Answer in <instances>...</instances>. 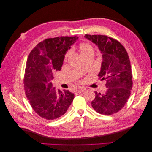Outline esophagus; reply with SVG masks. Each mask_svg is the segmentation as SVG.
I'll return each instance as SVG.
<instances>
[{
	"label": "esophagus",
	"instance_id": "esophagus-1",
	"mask_svg": "<svg viewBox=\"0 0 152 152\" xmlns=\"http://www.w3.org/2000/svg\"><path fill=\"white\" fill-rule=\"evenodd\" d=\"M86 91V89H84V88H82V87H80V88H79V89H77V91H76V93H84V92Z\"/></svg>",
	"mask_w": 152,
	"mask_h": 152
}]
</instances>
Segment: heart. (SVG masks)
I'll return each mask as SVG.
<instances>
[{"instance_id": "heart-1", "label": "heart", "mask_w": 152, "mask_h": 152, "mask_svg": "<svg viewBox=\"0 0 152 152\" xmlns=\"http://www.w3.org/2000/svg\"><path fill=\"white\" fill-rule=\"evenodd\" d=\"M78 49L80 52L81 56H83L84 55H86L89 53H94V49L93 46L89 43L87 42H82L78 46ZM69 56V53H67L65 56V58H66Z\"/></svg>"}]
</instances>
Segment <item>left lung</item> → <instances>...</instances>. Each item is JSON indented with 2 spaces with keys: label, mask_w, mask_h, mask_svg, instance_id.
<instances>
[{
  "label": "left lung",
  "mask_w": 152,
  "mask_h": 152,
  "mask_svg": "<svg viewBox=\"0 0 152 152\" xmlns=\"http://www.w3.org/2000/svg\"><path fill=\"white\" fill-rule=\"evenodd\" d=\"M85 37L98 45L103 61L98 77L106 80L107 91L101 94L95 92L91 105L103 115L118 112L126 104L132 87V75L129 58L126 49L118 40L106 35H88Z\"/></svg>",
  "instance_id": "obj_1"
}]
</instances>
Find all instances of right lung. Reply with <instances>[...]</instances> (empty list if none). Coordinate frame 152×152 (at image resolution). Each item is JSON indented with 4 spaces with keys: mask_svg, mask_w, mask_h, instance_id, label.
Wrapping results in <instances>:
<instances>
[{
    "mask_svg": "<svg viewBox=\"0 0 152 152\" xmlns=\"http://www.w3.org/2000/svg\"><path fill=\"white\" fill-rule=\"evenodd\" d=\"M78 39L58 37L45 39L31 50L25 72L24 89L30 105L39 115L54 120L65 114L74 98L68 90L53 87V72L60 70L65 55Z\"/></svg>",
    "mask_w": 152,
    "mask_h": 152,
    "instance_id": "right-lung-1",
    "label": "right lung"
}]
</instances>
